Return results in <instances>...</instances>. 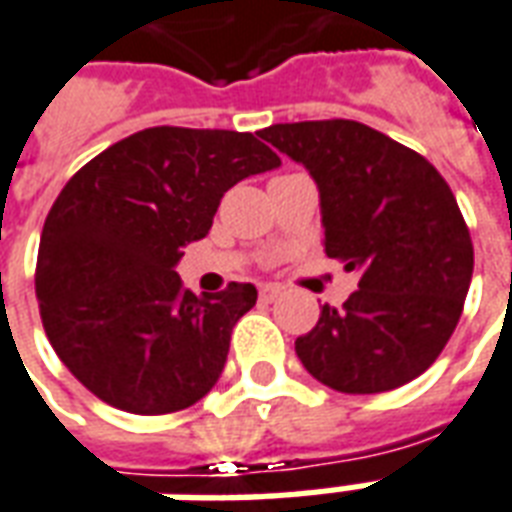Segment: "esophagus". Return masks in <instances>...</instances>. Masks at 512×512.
I'll return each instance as SVG.
<instances>
[{
	"label": "esophagus",
	"mask_w": 512,
	"mask_h": 512,
	"mask_svg": "<svg viewBox=\"0 0 512 512\" xmlns=\"http://www.w3.org/2000/svg\"><path fill=\"white\" fill-rule=\"evenodd\" d=\"M282 295V287L279 285H260V298L263 301H276Z\"/></svg>",
	"instance_id": "34e87169"
}]
</instances>
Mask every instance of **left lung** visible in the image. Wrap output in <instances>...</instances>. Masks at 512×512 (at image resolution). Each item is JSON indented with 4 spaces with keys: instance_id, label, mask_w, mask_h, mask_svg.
<instances>
[{
    "instance_id": "1",
    "label": "left lung",
    "mask_w": 512,
    "mask_h": 512,
    "mask_svg": "<svg viewBox=\"0 0 512 512\" xmlns=\"http://www.w3.org/2000/svg\"><path fill=\"white\" fill-rule=\"evenodd\" d=\"M271 146L320 187L325 255L361 271L339 309L325 304L295 352L314 380L382 393L437 361L464 309L475 249L448 181L418 151L361 121L271 124Z\"/></svg>"
}]
</instances>
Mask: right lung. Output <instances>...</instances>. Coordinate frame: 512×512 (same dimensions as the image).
<instances>
[{
  "label": "right lung",
  "mask_w": 512,
  "mask_h": 512,
  "mask_svg": "<svg viewBox=\"0 0 512 512\" xmlns=\"http://www.w3.org/2000/svg\"><path fill=\"white\" fill-rule=\"evenodd\" d=\"M252 132L149 127L64 184L40 236L34 293L48 342L116 410L168 415L217 385L255 285L181 290L176 263L211 230L219 200L279 165Z\"/></svg>",
  "instance_id": "1"
}]
</instances>
